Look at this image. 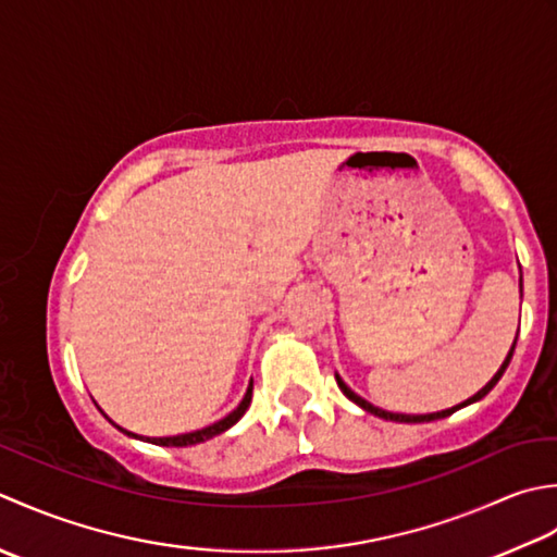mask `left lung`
I'll return each mask as SVG.
<instances>
[{
  "mask_svg": "<svg viewBox=\"0 0 557 557\" xmlns=\"http://www.w3.org/2000/svg\"><path fill=\"white\" fill-rule=\"evenodd\" d=\"M519 293H521V276H519ZM515 346H517V338H515V344H512V348H509V354H507V358L503 360V366H500V370H497L495 374H493V380L485 384V387L481 389V392H475L473 396H469L467 401H461V404H457V406H451V408H445V411H437V413H423V416H408V413H392V411H384V408H380V406H372L370 401H366L362 399V396H358L354 389L348 387V384L338 377L336 374V384H338V389H342L350 401L354 404H358L362 411H368V413H372V416H377V418H384V421H396V423H430V421H437V418H447V416H451L454 411H459V408H463V406H469V404H475V401H481L483 396L491 392L497 382H500V377L505 374V370H507V366H509V360H512V354H515Z\"/></svg>",
  "mask_w": 557,
  "mask_h": 557,
  "instance_id": "1",
  "label": "left lung"
}]
</instances>
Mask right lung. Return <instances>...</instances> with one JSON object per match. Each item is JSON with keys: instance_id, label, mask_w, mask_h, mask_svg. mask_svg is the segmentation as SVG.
<instances>
[{"instance_id": "obj_1", "label": "right lung", "mask_w": 557, "mask_h": 557, "mask_svg": "<svg viewBox=\"0 0 557 557\" xmlns=\"http://www.w3.org/2000/svg\"><path fill=\"white\" fill-rule=\"evenodd\" d=\"M249 401H252V380H249V387H247V392H245V396H243V401L237 404V408H233V411H231L228 416L221 418V421H215V423L207 425V428L195 430V433L173 435V437H141V435H134V433H129V430H124V428H120L117 423H112L108 416H106V418H108V421H110L112 425L120 428L122 433L129 435V437L146 440V442H151V445H161V447H189V445H199V442H207V440H211V437H215V435L225 433V430H228V428H233V425L245 416V411L249 408Z\"/></svg>"}]
</instances>
